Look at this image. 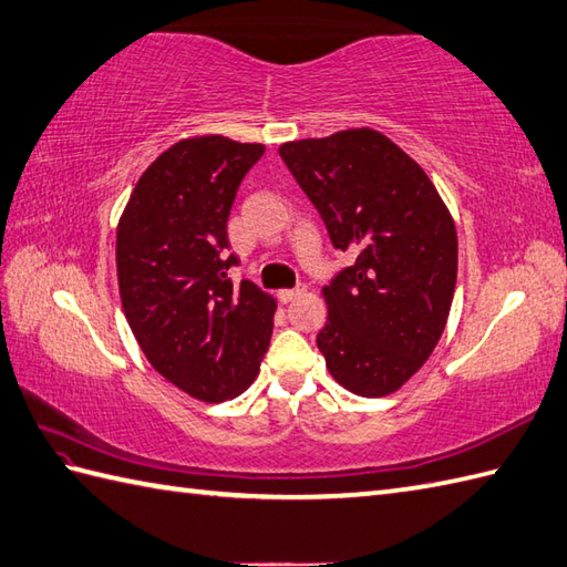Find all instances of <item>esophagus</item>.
Returning <instances> with one entry per match:
<instances>
[{"label":"esophagus","mask_w":567,"mask_h":567,"mask_svg":"<svg viewBox=\"0 0 567 567\" xmlns=\"http://www.w3.org/2000/svg\"><path fill=\"white\" fill-rule=\"evenodd\" d=\"M307 292V287H295V289H280L278 292V299L282 301V305H287V301H295L297 297H301Z\"/></svg>","instance_id":"1"}]
</instances>
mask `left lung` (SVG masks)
Segmentation results:
<instances>
[{
	"mask_svg": "<svg viewBox=\"0 0 567 567\" xmlns=\"http://www.w3.org/2000/svg\"><path fill=\"white\" fill-rule=\"evenodd\" d=\"M280 156L352 266L321 289L316 336L340 386L364 399L399 391L450 319L458 241L450 207L415 159L372 127L280 144Z\"/></svg>",
	"mask_w": 567,
	"mask_h": 567,
	"instance_id": "obj_1",
	"label": "left lung"
}]
</instances>
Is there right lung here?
I'll list each match as a JSON object with an SVG mask.
<instances>
[{"label": "right lung", "mask_w": 567, "mask_h": 567, "mask_svg": "<svg viewBox=\"0 0 567 567\" xmlns=\"http://www.w3.org/2000/svg\"><path fill=\"white\" fill-rule=\"evenodd\" d=\"M266 147L224 135L171 144L135 183L117 221L115 268L144 358L188 396L236 399L260 372L278 305L227 278L229 209Z\"/></svg>", "instance_id": "obj_1"}]
</instances>
